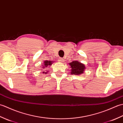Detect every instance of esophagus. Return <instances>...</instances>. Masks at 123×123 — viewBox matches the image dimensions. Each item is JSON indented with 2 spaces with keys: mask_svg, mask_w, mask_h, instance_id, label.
<instances>
[{
  "mask_svg": "<svg viewBox=\"0 0 123 123\" xmlns=\"http://www.w3.org/2000/svg\"><path fill=\"white\" fill-rule=\"evenodd\" d=\"M59 61L60 62H63L64 61V58H62V57H60V58H59Z\"/></svg>",
  "mask_w": 123,
  "mask_h": 123,
  "instance_id": "obj_1",
  "label": "esophagus"
}]
</instances>
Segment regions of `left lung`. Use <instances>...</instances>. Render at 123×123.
Wrapping results in <instances>:
<instances>
[{
  "instance_id": "left-lung-1",
  "label": "left lung",
  "mask_w": 123,
  "mask_h": 123,
  "mask_svg": "<svg viewBox=\"0 0 123 123\" xmlns=\"http://www.w3.org/2000/svg\"><path fill=\"white\" fill-rule=\"evenodd\" d=\"M69 65L71 68V72H70L71 74L80 75L83 74L86 69L85 65L78 61L70 62Z\"/></svg>"
}]
</instances>
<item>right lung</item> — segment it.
<instances>
[{
    "mask_svg": "<svg viewBox=\"0 0 123 123\" xmlns=\"http://www.w3.org/2000/svg\"><path fill=\"white\" fill-rule=\"evenodd\" d=\"M53 63V61H49H49H48V60H46V61H44V65H42V66H43L42 68H43V69H44V68H45L44 69H46V67H49V66H51ZM44 73H45V74H46V72H44V71L43 72V74H44Z\"/></svg>",
    "mask_w": 123,
    "mask_h": 123,
    "instance_id": "add662e5",
    "label": "right lung"
}]
</instances>
